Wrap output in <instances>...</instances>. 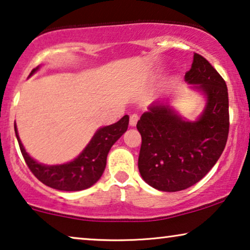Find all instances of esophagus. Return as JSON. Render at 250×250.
<instances>
[{"mask_svg":"<svg viewBox=\"0 0 250 250\" xmlns=\"http://www.w3.org/2000/svg\"><path fill=\"white\" fill-rule=\"evenodd\" d=\"M139 121V116L136 114H133L131 115V117H129V125L131 126H135L136 123Z\"/></svg>","mask_w":250,"mask_h":250,"instance_id":"1","label":"esophagus"}]
</instances>
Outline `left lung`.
I'll list each match as a JSON object with an SVG mask.
<instances>
[{
    "label": "left lung",
    "mask_w": 250,
    "mask_h": 250,
    "mask_svg": "<svg viewBox=\"0 0 250 250\" xmlns=\"http://www.w3.org/2000/svg\"><path fill=\"white\" fill-rule=\"evenodd\" d=\"M186 81L207 95L197 122H186L168 105L156 104L136 124L142 138L139 170L149 186L175 192L203 179L220 158L230 127L225 81L203 56L193 53Z\"/></svg>",
    "instance_id": "obj_1"
}]
</instances>
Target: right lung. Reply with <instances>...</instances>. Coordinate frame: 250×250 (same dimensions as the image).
Masks as SVG:
<instances>
[{"instance_id":"right-lung-1","label":"right lung","mask_w":250,"mask_h":250,"mask_svg":"<svg viewBox=\"0 0 250 250\" xmlns=\"http://www.w3.org/2000/svg\"><path fill=\"white\" fill-rule=\"evenodd\" d=\"M36 69H34L32 74ZM128 119V116L125 115L115 124L99 129L76 159L59 166H45L30 158L19 140L16 124L15 131L23 159L37 180L57 190L80 191L93 186L100 179L105 168L109 150L126 132Z\"/></svg>"}]
</instances>
